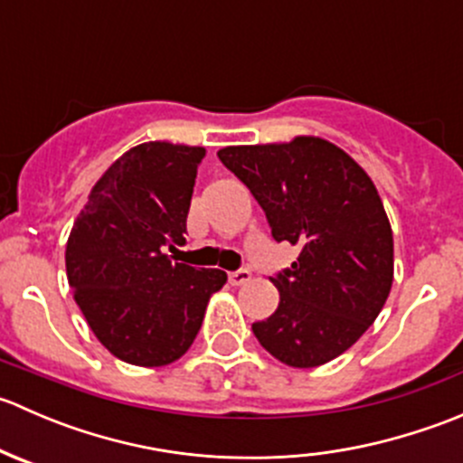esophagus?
<instances>
[{
  "label": "esophagus",
  "mask_w": 463,
  "mask_h": 463,
  "mask_svg": "<svg viewBox=\"0 0 463 463\" xmlns=\"http://www.w3.org/2000/svg\"><path fill=\"white\" fill-rule=\"evenodd\" d=\"M228 282H231L232 287H241V284L250 282V270H232V273H228Z\"/></svg>",
  "instance_id": "esophagus-1"
}]
</instances>
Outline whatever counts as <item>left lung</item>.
<instances>
[{
    "label": "left lung",
    "mask_w": 463,
    "mask_h": 463,
    "mask_svg": "<svg viewBox=\"0 0 463 463\" xmlns=\"http://www.w3.org/2000/svg\"><path fill=\"white\" fill-rule=\"evenodd\" d=\"M217 156L258 199L275 240L300 246L291 269L270 278L279 305L255 322V338L298 370L334 361L378 318L394 279L392 226L374 181L320 137L228 145Z\"/></svg>",
    "instance_id": "1"
}]
</instances>
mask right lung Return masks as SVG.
I'll use <instances>...</instances> for the list:
<instances>
[{"mask_svg": "<svg viewBox=\"0 0 463 463\" xmlns=\"http://www.w3.org/2000/svg\"><path fill=\"white\" fill-rule=\"evenodd\" d=\"M205 147L149 141L116 158L89 193L64 250L67 279L89 329L120 361H179L202 329L219 269L172 261Z\"/></svg>", "mask_w": 463, "mask_h": 463, "instance_id": "right-lung-1", "label": "right lung"}]
</instances>
